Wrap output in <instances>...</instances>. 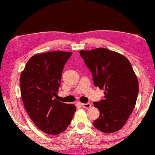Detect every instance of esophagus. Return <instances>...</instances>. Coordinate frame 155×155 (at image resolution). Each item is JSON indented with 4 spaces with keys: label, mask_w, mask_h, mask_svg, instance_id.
<instances>
[{
    "label": "esophagus",
    "mask_w": 155,
    "mask_h": 155,
    "mask_svg": "<svg viewBox=\"0 0 155 155\" xmlns=\"http://www.w3.org/2000/svg\"><path fill=\"white\" fill-rule=\"evenodd\" d=\"M81 106L85 109H89L91 107V104L90 103H87V104H81Z\"/></svg>",
    "instance_id": "1"
}]
</instances>
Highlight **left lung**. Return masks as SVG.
<instances>
[{"instance_id":"8db88e82","label":"left lung","mask_w":155,"mask_h":155,"mask_svg":"<svg viewBox=\"0 0 155 155\" xmlns=\"http://www.w3.org/2000/svg\"><path fill=\"white\" fill-rule=\"evenodd\" d=\"M79 53L91 70L94 85L104 90V99L94 102L100 112L94 126L104 133L117 132L134 110L139 92L137 77L130 61L119 53L104 48Z\"/></svg>"}]
</instances>
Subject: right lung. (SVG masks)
I'll list each match as a JSON object with an SVG mask.
<instances>
[{
  "label": "right lung",
  "mask_w": 155,
  "mask_h": 155,
  "mask_svg": "<svg viewBox=\"0 0 155 155\" xmlns=\"http://www.w3.org/2000/svg\"><path fill=\"white\" fill-rule=\"evenodd\" d=\"M72 53L56 51L31 57L20 76L23 105L36 126L48 134L64 132L76 110L57 101L64 66Z\"/></svg>",
  "instance_id": "add662e5"
}]
</instances>
